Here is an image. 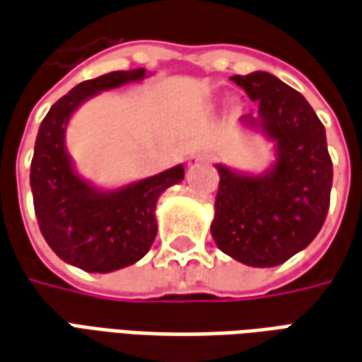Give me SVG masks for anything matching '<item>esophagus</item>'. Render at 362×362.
Returning <instances> with one entry per match:
<instances>
[{
    "instance_id": "obj_1",
    "label": "esophagus",
    "mask_w": 362,
    "mask_h": 362,
    "mask_svg": "<svg viewBox=\"0 0 362 362\" xmlns=\"http://www.w3.org/2000/svg\"><path fill=\"white\" fill-rule=\"evenodd\" d=\"M206 161H211V157L205 156V153H199V156L189 157V161H187V167H189V169H193V167L201 165V163H206Z\"/></svg>"
}]
</instances>
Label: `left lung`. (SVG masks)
<instances>
[{"label":"left lung","mask_w":362,"mask_h":362,"mask_svg":"<svg viewBox=\"0 0 362 362\" xmlns=\"http://www.w3.org/2000/svg\"><path fill=\"white\" fill-rule=\"evenodd\" d=\"M230 78L258 102V114L243 116V126L274 141L276 161L258 175L214 165L221 181L211 234L234 260L272 268L310 246L321 230L333 163L325 128L300 92L264 71Z\"/></svg>","instance_id":"8db88e82"}]
</instances>
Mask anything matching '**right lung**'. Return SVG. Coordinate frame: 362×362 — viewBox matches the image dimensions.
<instances>
[{
    "instance_id": "obj_1",
    "label": "right lung",
    "mask_w": 362,
    "mask_h": 362,
    "mask_svg": "<svg viewBox=\"0 0 362 362\" xmlns=\"http://www.w3.org/2000/svg\"><path fill=\"white\" fill-rule=\"evenodd\" d=\"M146 76V69H134L81 82L52 104L37 134L31 191L39 228L52 252L84 272L108 274L141 260L156 240L159 197L185 177L175 165L119 189H98L78 175L66 151L69 119L84 102Z\"/></svg>"
}]
</instances>
